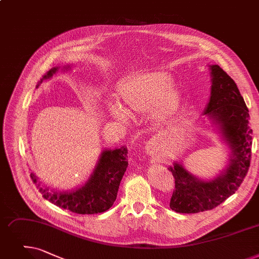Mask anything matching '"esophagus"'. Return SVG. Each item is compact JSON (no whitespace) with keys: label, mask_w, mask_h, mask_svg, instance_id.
Wrapping results in <instances>:
<instances>
[{"label":"esophagus","mask_w":259,"mask_h":259,"mask_svg":"<svg viewBox=\"0 0 259 259\" xmlns=\"http://www.w3.org/2000/svg\"><path fill=\"white\" fill-rule=\"evenodd\" d=\"M146 149H147V153L153 154L157 150V146L154 141H149L147 144H146Z\"/></svg>","instance_id":"obj_1"}]
</instances>
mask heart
<instances>
[{
  "instance_id": "obj_1",
  "label": "heart",
  "mask_w": 259,
  "mask_h": 259,
  "mask_svg": "<svg viewBox=\"0 0 259 259\" xmlns=\"http://www.w3.org/2000/svg\"><path fill=\"white\" fill-rule=\"evenodd\" d=\"M174 79L166 72H147L131 77L119 88L120 105L111 103L108 112L112 118L130 121V113L144 114L152 110L153 118L164 122L169 119L181 103V95L172 88Z\"/></svg>"
}]
</instances>
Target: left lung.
I'll return each instance as SVG.
<instances>
[{
	"label": "left lung",
	"mask_w": 259,
	"mask_h": 259,
	"mask_svg": "<svg viewBox=\"0 0 259 259\" xmlns=\"http://www.w3.org/2000/svg\"><path fill=\"white\" fill-rule=\"evenodd\" d=\"M211 87L203 115L217 128L231 150L226 169L211 180H202L186 170L181 162L168 167L176 183L170 208L196 213L215 208L235 194L248 174L251 161L252 129L249 110L235 81L217 64L209 65Z\"/></svg>",
	"instance_id": "left-lung-1"
}]
</instances>
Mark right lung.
Instances as JSON below:
<instances>
[{
  "mask_svg": "<svg viewBox=\"0 0 259 259\" xmlns=\"http://www.w3.org/2000/svg\"><path fill=\"white\" fill-rule=\"evenodd\" d=\"M69 69H71L70 65H65L62 71ZM57 72H59V67H53L41 78L36 88L44 80L51 79ZM127 153L128 150L123 146L120 148L103 150L88 181L72 190H51L41 185L35 174H30V177L43 198L55 205L81 215L104 212L113 205L116 200L119 183L128 167Z\"/></svg>",
  "mask_w": 259,
  "mask_h": 259,
  "instance_id": "add662e5",
  "label": "right lung"
}]
</instances>
